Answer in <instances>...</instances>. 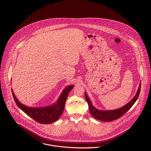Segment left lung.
Returning <instances> with one entry per match:
<instances>
[{"label": "left lung", "instance_id": "left-lung-1", "mask_svg": "<svg viewBox=\"0 0 151 151\" xmlns=\"http://www.w3.org/2000/svg\"><path fill=\"white\" fill-rule=\"evenodd\" d=\"M141 85V82H140L139 83L138 89L137 90V92L135 95L128 104H127L126 105H124L122 108L114 109V110H99L95 108L91 104L90 99L88 97L86 92H85L86 99V102H88V104L89 106V110L91 114L96 119L98 120L103 121V122H110L120 118L127 111H128L130 109V108L132 106V105L137 101L140 93Z\"/></svg>", "mask_w": 151, "mask_h": 151}]
</instances>
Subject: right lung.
Returning <instances> with one entry per match:
<instances>
[{
	"label": "right lung",
	"instance_id": "right-lung-1",
	"mask_svg": "<svg viewBox=\"0 0 151 151\" xmlns=\"http://www.w3.org/2000/svg\"><path fill=\"white\" fill-rule=\"evenodd\" d=\"M73 87L74 85L65 87L55 104L45 107L38 108L28 107L22 104L16 98L13 89H12V91L14 101L19 108L36 122L43 124H48L56 122L59 119L64 110L67 96Z\"/></svg>",
	"mask_w": 151,
	"mask_h": 151
}]
</instances>
